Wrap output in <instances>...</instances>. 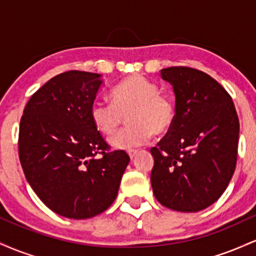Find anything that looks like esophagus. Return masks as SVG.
I'll list each match as a JSON object with an SVG mask.
<instances>
[{
	"mask_svg": "<svg viewBox=\"0 0 256 256\" xmlns=\"http://www.w3.org/2000/svg\"><path fill=\"white\" fill-rule=\"evenodd\" d=\"M137 150H128V156H130V158H134L137 155Z\"/></svg>",
	"mask_w": 256,
	"mask_h": 256,
	"instance_id": "obj_1",
	"label": "esophagus"
}]
</instances>
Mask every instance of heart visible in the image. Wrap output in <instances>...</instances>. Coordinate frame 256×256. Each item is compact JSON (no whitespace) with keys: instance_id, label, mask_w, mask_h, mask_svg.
<instances>
[{"instance_id":"b5f03b06","label":"heart","mask_w":256,"mask_h":256,"mask_svg":"<svg viewBox=\"0 0 256 256\" xmlns=\"http://www.w3.org/2000/svg\"><path fill=\"white\" fill-rule=\"evenodd\" d=\"M113 102L95 100L90 116L101 134L112 136L118 130L124 116L128 126L110 140V144L122 150L144 146L155 134L171 130L177 116V106L171 96L160 92L156 83L143 76H134L112 90Z\"/></svg>"}]
</instances>
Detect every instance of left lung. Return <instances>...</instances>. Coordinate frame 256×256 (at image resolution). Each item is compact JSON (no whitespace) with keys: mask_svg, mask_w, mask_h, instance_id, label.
I'll use <instances>...</instances> for the list:
<instances>
[{"mask_svg":"<svg viewBox=\"0 0 256 256\" xmlns=\"http://www.w3.org/2000/svg\"><path fill=\"white\" fill-rule=\"evenodd\" d=\"M173 86L177 116L171 130L150 149V182L161 204L198 212L218 200L237 161L240 122L228 91L207 73L190 67L161 70Z\"/></svg>","mask_w":256,"mask_h":256,"instance_id":"obj_1","label":"left lung"}]
</instances>
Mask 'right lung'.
Masks as SVG:
<instances>
[{"mask_svg": "<svg viewBox=\"0 0 256 256\" xmlns=\"http://www.w3.org/2000/svg\"><path fill=\"white\" fill-rule=\"evenodd\" d=\"M102 83L98 73L55 76L31 96L20 120L25 177L46 207L70 219L104 212L118 195L130 161L124 150L108 152L91 120V104Z\"/></svg>", "mask_w": 256, "mask_h": 256, "instance_id": "obj_1", "label": "right lung"}]
</instances>
